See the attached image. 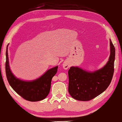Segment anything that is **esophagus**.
<instances>
[{
    "label": "esophagus",
    "mask_w": 122,
    "mask_h": 122,
    "mask_svg": "<svg viewBox=\"0 0 122 122\" xmlns=\"http://www.w3.org/2000/svg\"><path fill=\"white\" fill-rule=\"evenodd\" d=\"M63 67L64 69H67L69 67V65L68 63H67V62H64V64H63Z\"/></svg>",
    "instance_id": "34e87169"
}]
</instances>
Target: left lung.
Returning <instances> with one entry per match:
<instances>
[{
    "label": "left lung",
    "instance_id": "left-lung-1",
    "mask_svg": "<svg viewBox=\"0 0 122 122\" xmlns=\"http://www.w3.org/2000/svg\"><path fill=\"white\" fill-rule=\"evenodd\" d=\"M110 55L107 64L93 72L78 67H71L68 70V92L74 99L89 101L106 90L111 82L114 73L115 50L110 40Z\"/></svg>",
    "mask_w": 122,
    "mask_h": 122
}]
</instances>
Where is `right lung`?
Returning <instances> with one entry per match:
<instances>
[{"label":"right lung","mask_w":122,"mask_h":122,"mask_svg":"<svg viewBox=\"0 0 122 122\" xmlns=\"http://www.w3.org/2000/svg\"><path fill=\"white\" fill-rule=\"evenodd\" d=\"M6 48V74L9 85L23 99L31 102H36L44 99L49 94L51 81L57 73L58 66L51 68L37 79L32 81H24L15 77L10 69Z\"/></svg>","instance_id":"1"}]
</instances>
